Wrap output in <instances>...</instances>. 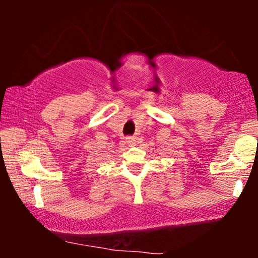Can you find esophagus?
I'll use <instances>...</instances> for the list:
<instances>
[{"instance_id": "esophagus-1", "label": "esophagus", "mask_w": 258, "mask_h": 258, "mask_svg": "<svg viewBox=\"0 0 258 258\" xmlns=\"http://www.w3.org/2000/svg\"><path fill=\"white\" fill-rule=\"evenodd\" d=\"M126 144L128 147H133L136 146V138L132 137V136H130V137L126 138Z\"/></svg>"}]
</instances>
